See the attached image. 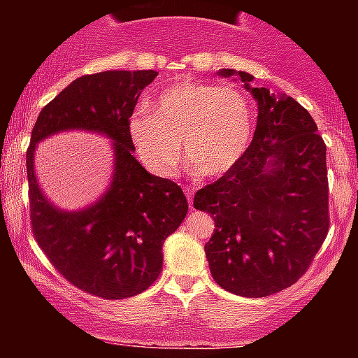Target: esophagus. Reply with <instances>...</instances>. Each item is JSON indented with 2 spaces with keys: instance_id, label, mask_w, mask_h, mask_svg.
I'll return each mask as SVG.
<instances>
[{
  "instance_id": "34e87169",
  "label": "esophagus",
  "mask_w": 358,
  "mask_h": 358,
  "mask_svg": "<svg viewBox=\"0 0 358 358\" xmlns=\"http://www.w3.org/2000/svg\"><path fill=\"white\" fill-rule=\"evenodd\" d=\"M193 190H195V188H193L192 185H185V187H183V192H185V195H187L188 205H190V208H193Z\"/></svg>"
}]
</instances>
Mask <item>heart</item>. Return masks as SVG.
Instances as JSON below:
<instances>
[{"instance_id":"heart-1","label":"heart","mask_w":358,"mask_h":358,"mask_svg":"<svg viewBox=\"0 0 358 358\" xmlns=\"http://www.w3.org/2000/svg\"><path fill=\"white\" fill-rule=\"evenodd\" d=\"M252 129V109L242 90L192 79L170 85L158 96L153 113H138L129 121L141 158L165 176L182 163L180 142L200 175H224L248 151Z\"/></svg>"}]
</instances>
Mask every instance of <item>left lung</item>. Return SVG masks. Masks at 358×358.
Wrapping results in <instances>:
<instances>
[{
  "instance_id": "1",
  "label": "left lung",
  "mask_w": 358,
  "mask_h": 358,
  "mask_svg": "<svg viewBox=\"0 0 358 358\" xmlns=\"http://www.w3.org/2000/svg\"><path fill=\"white\" fill-rule=\"evenodd\" d=\"M237 76L252 80L248 72ZM245 87L259 104L252 141L236 166L195 193L193 207L215 222L205 256L217 285L264 298L294 285L327 239V145L293 97Z\"/></svg>"
}]
</instances>
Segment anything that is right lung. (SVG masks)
Instances as JSON below:
<instances>
[{"label": "right lung", "mask_w": 358, "mask_h": 358, "mask_svg": "<svg viewBox=\"0 0 358 358\" xmlns=\"http://www.w3.org/2000/svg\"><path fill=\"white\" fill-rule=\"evenodd\" d=\"M155 71L82 76L40 110L27 150L30 224L50 264L92 296L122 299L148 289L162 273L163 242L188 212L175 182L150 175L133 156L129 117ZM64 129L101 130L115 139L117 170L108 193L82 213L44 200L33 171L36 143Z\"/></svg>", "instance_id": "add662e5"}]
</instances>
